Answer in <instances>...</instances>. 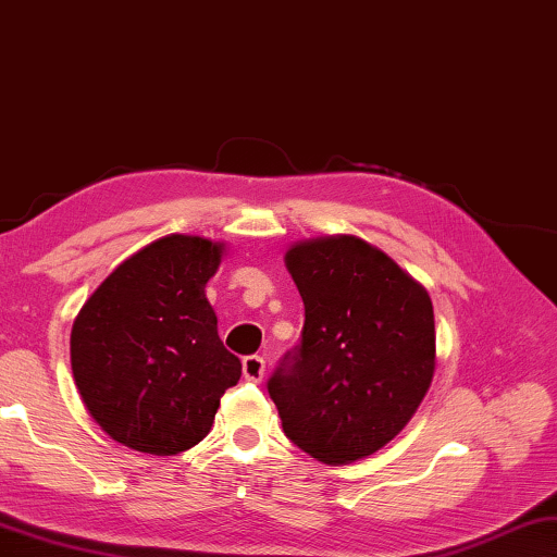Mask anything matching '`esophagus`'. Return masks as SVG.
Returning a JSON list of instances; mask_svg holds the SVG:
<instances>
[{
  "label": "esophagus",
  "mask_w": 557,
  "mask_h": 557,
  "mask_svg": "<svg viewBox=\"0 0 557 557\" xmlns=\"http://www.w3.org/2000/svg\"><path fill=\"white\" fill-rule=\"evenodd\" d=\"M264 371H267V363H264V359H261V356L251 354V356H245V359H243V373H245L247 381L259 383L261 377H264Z\"/></svg>",
  "instance_id": "esophagus-1"
}]
</instances>
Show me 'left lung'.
Instances as JSON below:
<instances>
[{"mask_svg": "<svg viewBox=\"0 0 557 557\" xmlns=\"http://www.w3.org/2000/svg\"><path fill=\"white\" fill-rule=\"evenodd\" d=\"M286 267L306 324L267 383L283 432L330 466L371 456L403 432L432 385V298L349 235L293 245Z\"/></svg>", "mask_w": 557, "mask_h": 557, "instance_id": "8db88e82", "label": "left lung"}]
</instances>
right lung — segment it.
Here are the masks:
<instances>
[{"mask_svg": "<svg viewBox=\"0 0 557 557\" xmlns=\"http://www.w3.org/2000/svg\"><path fill=\"white\" fill-rule=\"evenodd\" d=\"M223 245L170 235L125 259L84 302L70 337L77 391L113 442L172 456L211 432L243 363L218 337L206 283Z\"/></svg>", "mask_w": 557, "mask_h": 557, "instance_id": "right-lung-1", "label": "right lung"}]
</instances>
